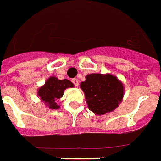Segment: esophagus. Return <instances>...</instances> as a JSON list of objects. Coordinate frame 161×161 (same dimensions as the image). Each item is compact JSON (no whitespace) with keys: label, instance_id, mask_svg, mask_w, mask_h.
<instances>
[{"label":"esophagus","instance_id":"esophagus-1","mask_svg":"<svg viewBox=\"0 0 161 161\" xmlns=\"http://www.w3.org/2000/svg\"><path fill=\"white\" fill-rule=\"evenodd\" d=\"M72 81H73V83H74V86L78 87V86H79L78 79H73V80H72Z\"/></svg>","mask_w":161,"mask_h":161}]
</instances>
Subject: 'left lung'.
<instances>
[{
  "mask_svg": "<svg viewBox=\"0 0 161 161\" xmlns=\"http://www.w3.org/2000/svg\"><path fill=\"white\" fill-rule=\"evenodd\" d=\"M88 108L96 114L103 115L118 107L124 97V85L111 74H91L80 83Z\"/></svg>",
  "mask_w": 161,
  "mask_h": 161,
  "instance_id": "obj_1",
  "label": "left lung"
}]
</instances>
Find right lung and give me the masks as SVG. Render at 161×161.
I'll return each instance as SVG.
<instances>
[{
    "label": "right lung",
    "mask_w": 161,
    "mask_h": 161,
    "mask_svg": "<svg viewBox=\"0 0 161 161\" xmlns=\"http://www.w3.org/2000/svg\"><path fill=\"white\" fill-rule=\"evenodd\" d=\"M73 87L74 84L66 79L58 80L54 76H51L45 81V85L38 88L37 95L42 102L46 103L49 108L57 109L59 108V105L57 103L58 100L63 96L65 89Z\"/></svg>",
    "instance_id": "right-lung-1"
}]
</instances>
